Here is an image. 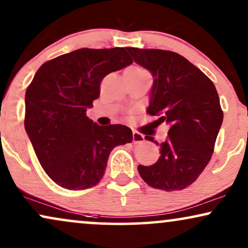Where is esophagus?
Instances as JSON below:
<instances>
[{
  "label": "esophagus",
  "mask_w": 248,
  "mask_h": 248,
  "mask_svg": "<svg viewBox=\"0 0 248 248\" xmlns=\"http://www.w3.org/2000/svg\"><path fill=\"white\" fill-rule=\"evenodd\" d=\"M145 140V137H144V135L137 133V131H134L133 133V142L134 143H142Z\"/></svg>",
  "instance_id": "34e87169"
}]
</instances>
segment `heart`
Listing matches in <instances>:
<instances>
[{"label":"heart","mask_w":248,"mask_h":248,"mask_svg":"<svg viewBox=\"0 0 248 248\" xmlns=\"http://www.w3.org/2000/svg\"><path fill=\"white\" fill-rule=\"evenodd\" d=\"M130 70H134V71H139V72H145V71H143L142 68H140V67H131Z\"/></svg>","instance_id":"b5f03b06"}]
</instances>
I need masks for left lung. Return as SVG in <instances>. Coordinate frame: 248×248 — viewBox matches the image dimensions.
Masks as SVG:
<instances>
[{
    "mask_svg": "<svg viewBox=\"0 0 248 248\" xmlns=\"http://www.w3.org/2000/svg\"><path fill=\"white\" fill-rule=\"evenodd\" d=\"M133 61L153 77L150 115L156 126L167 122L168 136L158 143L155 165H139L145 183L165 191L183 190L198 178L211 160L223 121V111L212 80L176 52L161 49L127 48ZM153 142V139L145 136Z\"/></svg>",
    "mask_w": 248,
    "mask_h": 248,
    "instance_id": "obj_1",
    "label": "left lung"
}]
</instances>
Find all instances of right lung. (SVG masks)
Segmentation results:
<instances>
[{
    "mask_svg": "<svg viewBox=\"0 0 248 248\" xmlns=\"http://www.w3.org/2000/svg\"><path fill=\"white\" fill-rule=\"evenodd\" d=\"M133 62L127 48H82L46 62L25 95V129L46 175L68 190L95 186L113 147L133 140L124 124L98 126L87 108L111 72Z\"/></svg>",
    "mask_w": 248,
    "mask_h": 248,
    "instance_id": "obj_1",
    "label": "right lung"
}]
</instances>
